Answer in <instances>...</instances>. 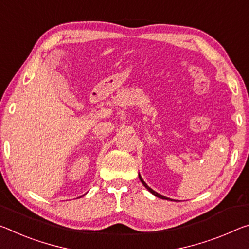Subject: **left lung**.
<instances>
[{
	"mask_svg": "<svg viewBox=\"0 0 249 249\" xmlns=\"http://www.w3.org/2000/svg\"><path fill=\"white\" fill-rule=\"evenodd\" d=\"M140 180L142 181V184H143V185H144V186H145L146 188H147V189H148V191L152 193V194H154V195H155L156 197H159V198H161V199H168V198H167V197H165V196H163V195H160V194H159V193L154 192V191H153V189H152L151 187H148V186H147V184H146V183H145V181L143 180V178H142V177H141V175H140Z\"/></svg>",
	"mask_w": 249,
	"mask_h": 249,
	"instance_id": "8db88e82",
	"label": "left lung"
}]
</instances>
